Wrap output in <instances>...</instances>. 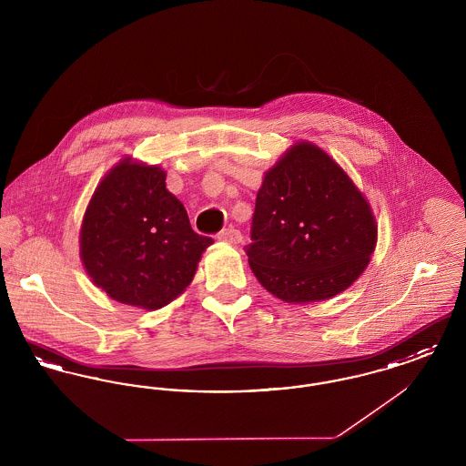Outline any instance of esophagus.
I'll return each mask as SVG.
<instances>
[{"label":"esophagus","mask_w":466,"mask_h":466,"mask_svg":"<svg viewBox=\"0 0 466 466\" xmlns=\"http://www.w3.org/2000/svg\"><path fill=\"white\" fill-rule=\"evenodd\" d=\"M218 239L223 241V243L239 244L243 241V236H241V232L238 228L228 227V228H223L222 232L218 234Z\"/></svg>","instance_id":"1"}]
</instances>
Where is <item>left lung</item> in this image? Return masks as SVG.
<instances>
[{
    "mask_svg": "<svg viewBox=\"0 0 466 466\" xmlns=\"http://www.w3.org/2000/svg\"><path fill=\"white\" fill-rule=\"evenodd\" d=\"M248 262L264 289L289 304L350 289L376 249L372 208L325 150L297 141L258 188Z\"/></svg>",
    "mask_w": 466,
    "mask_h": 466,
    "instance_id": "8db88e82",
    "label": "left lung"
}]
</instances>
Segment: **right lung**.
<instances>
[{
  "label": "right lung",
  "mask_w": 466,
  "mask_h": 466,
  "mask_svg": "<svg viewBox=\"0 0 466 466\" xmlns=\"http://www.w3.org/2000/svg\"><path fill=\"white\" fill-rule=\"evenodd\" d=\"M211 244L192 230L187 209L166 188V171L133 157L99 181L80 227V258L92 283L139 309L177 299Z\"/></svg>",
  "instance_id": "1"
}]
</instances>
